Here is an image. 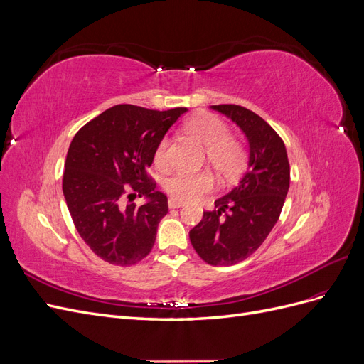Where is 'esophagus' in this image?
<instances>
[{"mask_svg": "<svg viewBox=\"0 0 364 364\" xmlns=\"http://www.w3.org/2000/svg\"><path fill=\"white\" fill-rule=\"evenodd\" d=\"M181 206H183V203H182V202L173 200V199H170V200H168V208H170V209H178V208H181Z\"/></svg>", "mask_w": 364, "mask_h": 364, "instance_id": "obj_1", "label": "esophagus"}]
</instances>
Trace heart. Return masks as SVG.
<instances>
[{"mask_svg":"<svg viewBox=\"0 0 364 364\" xmlns=\"http://www.w3.org/2000/svg\"><path fill=\"white\" fill-rule=\"evenodd\" d=\"M186 130L205 146L206 161L225 179H235L243 171L247 151L243 142L230 136V129L214 114H200L186 123ZM170 139L162 136L153 150V164L164 170L170 165ZM164 188L170 199L178 202H194L214 188L211 174L178 171L165 181Z\"/></svg>","mask_w":364,"mask_h":364,"instance_id":"heart-1","label":"heart"}]
</instances>
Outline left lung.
Here are the masks:
<instances>
[{
    "mask_svg": "<svg viewBox=\"0 0 364 364\" xmlns=\"http://www.w3.org/2000/svg\"><path fill=\"white\" fill-rule=\"evenodd\" d=\"M249 139V168L235 188L203 211L190 241L205 262L232 266L246 259L267 238L281 215L290 186V164L282 138L259 115L238 105H214Z\"/></svg>",
    "mask_w": 364,
    "mask_h": 364,
    "instance_id": "left-lung-1",
    "label": "left lung"
}]
</instances>
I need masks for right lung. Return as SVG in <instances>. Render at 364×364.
Wrapping results in <instances>:
<instances>
[{
  "label": "right lung",
  "instance_id": "1",
  "mask_svg": "<svg viewBox=\"0 0 364 364\" xmlns=\"http://www.w3.org/2000/svg\"><path fill=\"white\" fill-rule=\"evenodd\" d=\"M183 112L117 105L74 135L62 190L77 232L103 261L134 266L153 249L168 203L147 170L158 141ZM144 195L147 204L133 202Z\"/></svg>",
  "mask_w": 364,
  "mask_h": 364
}]
</instances>
